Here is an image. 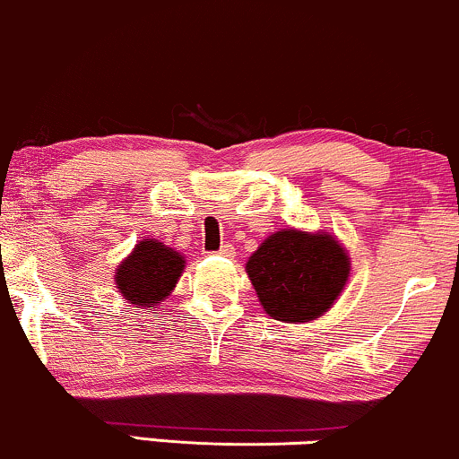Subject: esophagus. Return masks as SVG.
Instances as JSON below:
<instances>
[{
    "instance_id": "34e87169",
    "label": "esophagus",
    "mask_w": 459,
    "mask_h": 459,
    "mask_svg": "<svg viewBox=\"0 0 459 459\" xmlns=\"http://www.w3.org/2000/svg\"><path fill=\"white\" fill-rule=\"evenodd\" d=\"M218 254H220V256H226V258H230V256H235V247L230 246V244H224V246L220 247V250H218Z\"/></svg>"
}]
</instances>
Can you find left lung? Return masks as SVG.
<instances>
[{"mask_svg":"<svg viewBox=\"0 0 459 459\" xmlns=\"http://www.w3.org/2000/svg\"><path fill=\"white\" fill-rule=\"evenodd\" d=\"M263 310L282 323L316 320L333 306L351 273V258L327 233L282 229L246 263Z\"/></svg>","mask_w":459,"mask_h":459,"instance_id":"8db88e82","label":"left lung"}]
</instances>
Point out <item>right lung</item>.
Listing matches in <instances>:
<instances>
[{"mask_svg":"<svg viewBox=\"0 0 459 459\" xmlns=\"http://www.w3.org/2000/svg\"><path fill=\"white\" fill-rule=\"evenodd\" d=\"M184 267L186 258L181 252L156 239H143L117 267L115 284L124 299L141 307H153L173 292Z\"/></svg>","mask_w":459,"mask_h":459,"instance_id":"add662e5","label":"right lung"}]
</instances>
